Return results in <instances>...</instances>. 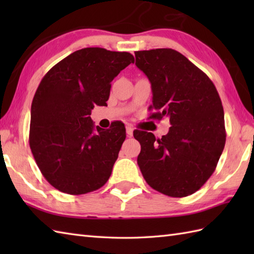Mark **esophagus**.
I'll return each mask as SVG.
<instances>
[{"instance_id":"obj_1","label":"esophagus","mask_w":254,"mask_h":254,"mask_svg":"<svg viewBox=\"0 0 254 254\" xmlns=\"http://www.w3.org/2000/svg\"><path fill=\"white\" fill-rule=\"evenodd\" d=\"M126 128H127V136H132V135H133V130H134V128H133V127L131 126V124H127Z\"/></svg>"}]
</instances>
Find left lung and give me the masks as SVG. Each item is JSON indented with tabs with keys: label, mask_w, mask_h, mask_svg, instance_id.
I'll list each match as a JSON object with an SVG mask.
<instances>
[{
	"label": "left lung",
	"mask_w": 254,
	"mask_h": 254,
	"mask_svg": "<svg viewBox=\"0 0 254 254\" xmlns=\"http://www.w3.org/2000/svg\"><path fill=\"white\" fill-rule=\"evenodd\" d=\"M135 65L148 77L155 110L150 119L169 118L168 134L135 130L141 144L137 164L154 190L172 197L196 192L216 168L225 142L222 100L212 80L180 52H135Z\"/></svg>",
	"instance_id": "1"
}]
</instances>
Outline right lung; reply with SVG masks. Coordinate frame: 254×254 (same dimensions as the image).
Instances as JSON below:
<instances>
[{
	"label": "right lung",
	"mask_w": 254,
	"mask_h": 254,
	"mask_svg": "<svg viewBox=\"0 0 254 254\" xmlns=\"http://www.w3.org/2000/svg\"><path fill=\"white\" fill-rule=\"evenodd\" d=\"M134 63L128 52L84 48L48 72L31 104L29 145L46 180L57 190L79 195L109 179L126 127L121 121L94 127L91 109L105 106L111 82Z\"/></svg>",
	"instance_id": "obj_1"
}]
</instances>
